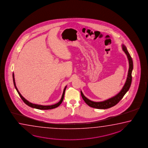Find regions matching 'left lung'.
I'll return each mask as SVG.
<instances>
[{
  "label": "left lung",
  "instance_id": "left-lung-1",
  "mask_svg": "<svg viewBox=\"0 0 148 148\" xmlns=\"http://www.w3.org/2000/svg\"><path fill=\"white\" fill-rule=\"evenodd\" d=\"M122 48H123V50L124 51V52L127 55L128 60L129 61V65H130L127 80L126 81L125 85L123 86L122 90H121L120 93L118 94L114 97L110 98L108 100L101 101V102H94V101H92L91 100H89L85 96H84L82 92L81 91V96L82 97L83 99L88 106H90L91 107H93V108L100 109H105L111 108L112 107H113L114 106L116 105L122 99L123 96L130 89V85H131V83H132V70L133 69V60H132V58L130 56V53L128 52L125 46L123 45Z\"/></svg>",
  "mask_w": 148,
  "mask_h": 148
}]
</instances>
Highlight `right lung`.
<instances>
[{"label":"right lung","mask_w":148,"mask_h":148,"mask_svg":"<svg viewBox=\"0 0 148 148\" xmlns=\"http://www.w3.org/2000/svg\"><path fill=\"white\" fill-rule=\"evenodd\" d=\"M13 83H14V85L15 88H16V90H17V92H18V95H19V96H20V97L21 98V99H22L23 101L25 103H26L27 105L28 106H29L30 107H32V108H36V109H40V110H49V109H54V108H56V107H58V106L60 105V104H61V103H62V101H63V99H64V97L65 92L66 86L65 88H64V90L63 95L62 96L61 99H60V101L58 103H56L55 105H53L51 106L38 105H36V104H33L32 103H30V102H29V101L26 100V99H25V98L23 97L21 95V94L20 92H18V88H17L16 86V85H15V80H14V73H13Z\"/></svg>","instance_id":"add662e5"}]
</instances>
